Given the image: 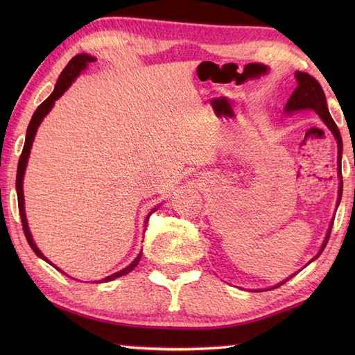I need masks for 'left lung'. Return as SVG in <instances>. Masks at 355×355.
I'll use <instances>...</instances> for the list:
<instances>
[{"label": "left lung", "instance_id": "obj_1", "mask_svg": "<svg viewBox=\"0 0 355 355\" xmlns=\"http://www.w3.org/2000/svg\"><path fill=\"white\" fill-rule=\"evenodd\" d=\"M296 80H297V87H296V89H294L288 102H286V105H285V112H293V111H300V110H313L315 114H318L323 120V123H325L329 128V131L334 134V137L337 140V146H338L337 163H338V175H340V186H338V198H337V206H338V202H340V200H342V191H343L342 171H340L343 143H342L340 131H338L336 122L329 114L328 107H327V97H325V93H323V89H322L319 82L315 80L313 76H310L308 73H302V71H296ZM333 223L334 221H331V224H329L327 238H325V241H323V244L320 247V252L315 254L310 262H313L315 258H319V254L323 252V248L327 247V243H328L329 235H331V229H333ZM293 276L294 275H291L290 277H293ZM288 279H286V281H288ZM286 281L277 284L276 286L285 284ZM276 286H275V288H276Z\"/></svg>", "mask_w": 355, "mask_h": 355}]
</instances>
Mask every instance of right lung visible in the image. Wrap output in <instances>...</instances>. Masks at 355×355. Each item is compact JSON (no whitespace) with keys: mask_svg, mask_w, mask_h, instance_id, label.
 <instances>
[{"mask_svg":"<svg viewBox=\"0 0 355 355\" xmlns=\"http://www.w3.org/2000/svg\"><path fill=\"white\" fill-rule=\"evenodd\" d=\"M94 61H96V58L87 55V53H80V55H76V56H74V58L71 59V61H70L69 64H67V67H65V69H64L62 73H61V76H59V79H58V82H56V87H55V89H53V93H51V94L47 97V99H45V101L40 105V107L36 108V111L33 112L32 120H30L28 128H27L24 148H22V153H21L19 162H18L17 193H18V207H19L22 230H24V235H26V238H27V243H28L30 247H32V250L36 253V256H40L41 259L47 261L49 263H51V262H50L47 258H45V256L41 253L40 248L36 247L35 241H33V238H32V233H30V230H28L27 218H26V212H24V192H22V180H24V172H26V168H27V160H28V155H30V149H32V145H33V139H35V134H36V131H37V126L41 125L42 119L49 114V111L53 108V105H55V101H58L59 97H61V96L67 92V89H69V87L73 84V80L79 76L80 71H84V70L87 69V65H88L89 62H94ZM157 207H158V206H157ZM157 207H155L154 210H157ZM154 210H153V212H154ZM153 212H149V215L146 216L145 223H148L149 216H150V214H153ZM140 256H141V253H139L137 258H135L126 268L120 270V271H117V273L111 275V276H108V277H105L103 282L112 281V279H116V277H120V276L130 273V271L134 270L135 266H137V263H139ZM51 266H53V263H51ZM53 267H55V266H53ZM55 268H56L58 271H61V273H64V271H62L61 268H58V267H55ZM96 282H101V281H96Z\"/></svg>","mask_w":355,"mask_h":355,"instance_id":"1","label":"right lung"}]
</instances>
